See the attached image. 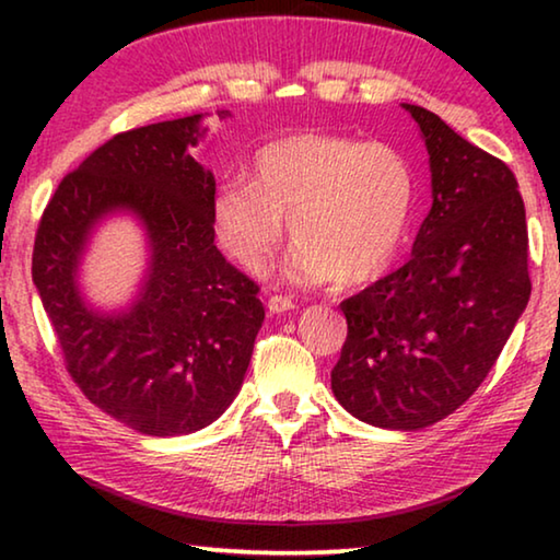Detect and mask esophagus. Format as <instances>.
<instances>
[{"instance_id":"obj_1","label":"esophagus","mask_w":560,"mask_h":560,"mask_svg":"<svg viewBox=\"0 0 560 560\" xmlns=\"http://www.w3.org/2000/svg\"><path fill=\"white\" fill-rule=\"evenodd\" d=\"M293 308V299L291 296H283V293H273L269 296V311L271 314H283V311H291Z\"/></svg>"}]
</instances>
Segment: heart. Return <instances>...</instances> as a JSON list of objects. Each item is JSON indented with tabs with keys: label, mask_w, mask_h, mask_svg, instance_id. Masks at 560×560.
<instances>
[{
	"label": "heart",
	"mask_w": 560,
	"mask_h": 560,
	"mask_svg": "<svg viewBox=\"0 0 560 560\" xmlns=\"http://www.w3.org/2000/svg\"><path fill=\"white\" fill-rule=\"evenodd\" d=\"M254 179L217 187V242L252 273H261L289 222L291 273L301 281L363 287L400 257L417 207V177L400 150L358 138L303 132L264 145Z\"/></svg>",
	"instance_id": "heart-1"
}]
</instances>
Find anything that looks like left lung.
<instances>
[{
  "mask_svg": "<svg viewBox=\"0 0 560 560\" xmlns=\"http://www.w3.org/2000/svg\"><path fill=\"white\" fill-rule=\"evenodd\" d=\"M432 170L412 257L340 303L348 336L330 387L358 420L420 430L485 383L530 296L528 230L511 167L410 106Z\"/></svg>",
  "mask_w": 560,
  "mask_h": 560,
  "instance_id": "obj_1",
  "label": "left lung"
}]
</instances>
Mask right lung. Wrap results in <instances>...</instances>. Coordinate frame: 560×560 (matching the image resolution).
<instances>
[{
    "mask_svg": "<svg viewBox=\"0 0 560 560\" xmlns=\"http://www.w3.org/2000/svg\"><path fill=\"white\" fill-rule=\"evenodd\" d=\"M200 136V116L116 132L56 187L32 254L71 381L155 438L200 430L230 407L264 324L259 283L214 244V177L189 155ZM113 209L144 220L154 267L128 315L98 317L72 277L90 226Z\"/></svg>",
    "mask_w": 560,
    "mask_h": 560,
    "instance_id": "right-lung-1",
    "label": "right lung"
}]
</instances>
